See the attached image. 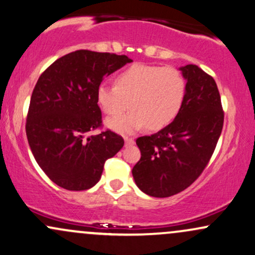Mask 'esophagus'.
<instances>
[{
    "label": "esophagus",
    "mask_w": 255,
    "mask_h": 255,
    "mask_svg": "<svg viewBox=\"0 0 255 255\" xmlns=\"http://www.w3.org/2000/svg\"><path fill=\"white\" fill-rule=\"evenodd\" d=\"M124 140H125V145H127V146L132 145L133 143H134V139L133 138H130V137H125Z\"/></svg>",
    "instance_id": "esophagus-1"
}]
</instances>
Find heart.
I'll return each mask as SVG.
<instances>
[{"label": "heart", "instance_id": "b5f03b06", "mask_svg": "<svg viewBox=\"0 0 255 255\" xmlns=\"http://www.w3.org/2000/svg\"><path fill=\"white\" fill-rule=\"evenodd\" d=\"M186 92L184 76L174 67L133 64L116 77L115 86L103 83L97 89V101L109 116L131 111L106 125L119 133H133L148 127L160 130L170 124L181 109Z\"/></svg>", "mask_w": 255, "mask_h": 255}]
</instances>
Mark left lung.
<instances>
[{
  "label": "left lung",
  "instance_id": "1",
  "mask_svg": "<svg viewBox=\"0 0 255 255\" xmlns=\"http://www.w3.org/2000/svg\"><path fill=\"white\" fill-rule=\"evenodd\" d=\"M179 70L186 92L175 119L158 132L136 139L140 158L132 168L134 182L157 198L174 196L193 184L214 154L223 128L215 80L194 64Z\"/></svg>",
  "mask_w": 255,
  "mask_h": 255
}]
</instances>
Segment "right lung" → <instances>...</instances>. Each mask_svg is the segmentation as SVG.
I'll list each match as a JSON object with an SVG mask.
<instances>
[{
    "label": "right lung",
    "mask_w": 255,
    "mask_h": 255,
    "mask_svg": "<svg viewBox=\"0 0 255 255\" xmlns=\"http://www.w3.org/2000/svg\"><path fill=\"white\" fill-rule=\"evenodd\" d=\"M132 59L128 56L77 50L61 57L39 77L33 89L26 134L33 156L56 185L83 191L100 180L104 164L124 145L101 127L97 89L104 77Z\"/></svg>",
    "instance_id": "right-lung-1"
}]
</instances>
